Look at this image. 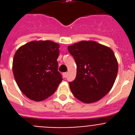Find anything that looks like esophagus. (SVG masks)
I'll list each match as a JSON object with an SVG mask.
<instances>
[{"instance_id":"34e87169","label":"esophagus","mask_w":135,"mask_h":135,"mask_svg":"<svg viewBox=\"0 0 135 135\" xmlns=\"http://www.w3.org/2000/svg\"><path fill=\"white\" fill-rule=\"evenodd\" d=\"M63 76H64V78H66L67 76H68V72H65V73L63 74Z\"/></svg>"}]
</instances>
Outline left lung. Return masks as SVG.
Masks as SVG:
<instances>
[{"mask_svg":"<svg viewBox=\"0 0 135 135\" xmlns=\"http://www.w3.org/2000/svg\"><path fill=\"white\" fill-rule=\"evenodd\" d=\"M77 66L76 78L69 82L76 99L85 103L96 102L110 91L118 64L114 52L95 41H82L68 47Z\"/></svg>","mask_w":135,"mask_h":135,"instance_id":"left-lung-1","label":"left lung"}]
</instances>
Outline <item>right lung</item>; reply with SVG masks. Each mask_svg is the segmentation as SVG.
<instances>
[{"mask_svg":"<svg viewBox=\"0 0 135 135\" xmlns=\"http://www.w3.org/2000/svg\"><path fill=\"white\" fill-rule=\"evenodd\" d=\"M59 45L50 40L32 41L15 52L13 72L17 84L27 98L43 101L51 96L61 82L57 58Z\"/></svg>","mask_w":135,"mask_h":135,"instance_id":"add662e5","label":"right lung"}]
</instances>
